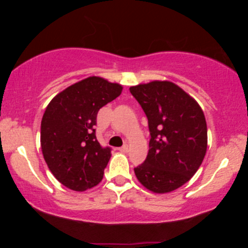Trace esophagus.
<instances>
[{
    "label": "esophagus",
    "mask_w": 248,
    "mask_h": 248,
    "mask_svg": "<svg viewBox=\"0 0 248 248\" xmlns=\"http://www.w3.org/2000/svg\"><path fill=\"white\" fill-rule=\"evenodd\" d=\"M119 150H120L121 153H127L128 152V144H124V146H122Z\"/></svg>",
    "instance_id": "34e87169"
}]
</instances>
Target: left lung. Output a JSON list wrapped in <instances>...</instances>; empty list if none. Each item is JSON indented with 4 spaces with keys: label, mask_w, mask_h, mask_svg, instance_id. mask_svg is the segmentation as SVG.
<instances>
[{
    "label": "left lung",
    "mask_w": 248,
    "mask_h": 248,
    "mask_svg": "<svg viewBox=\"0 0 248 248\" xmlns=\"http://www.w3.org/2000/svg\"><path fill=\"white\" fill-rule=\"evenodd\" d=\"M129 91L143 108L150 132L146 161L134 172L149 191L171 192L191 179L206 154L203 109L171 81L153 80Z\"/></svg>",
    "instance_id": "obj_1"
}]
</instances>
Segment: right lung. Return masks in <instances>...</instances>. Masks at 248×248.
<instances>
[{
	"mask_svg": "<svg viewBox=\"0 0 248 248\" xmlns=\"http://www.w3.org/2000/svg\"><path fill=\"white\" fill-rule=\"evenodd\" d=\"M122 88L92 76L59 92L46 106L41 124L42 153L62 186L85 191L101 182L112 154L96 140V114Z\"/></svg>",
	"mask_w": 248,
	"mask_h": 248,
	"instance_id": "1",
	"label": "right lung"
}]
</instances>
